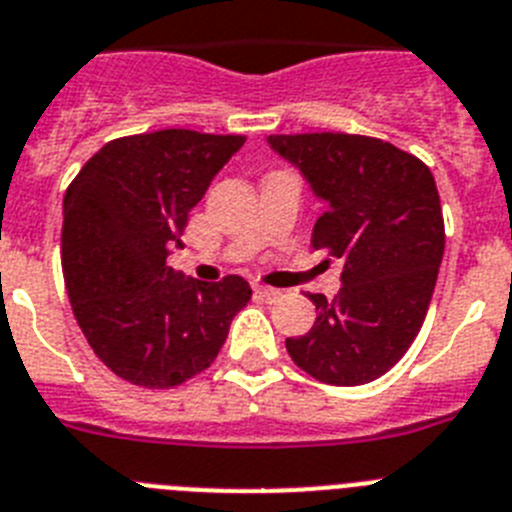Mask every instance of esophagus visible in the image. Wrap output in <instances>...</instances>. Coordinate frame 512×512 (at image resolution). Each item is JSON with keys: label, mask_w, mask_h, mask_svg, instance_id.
Returning <instances> with one entry per match:
<instances>
[{"label": "esophagus", "mask_w": 512, "mask_h": 512, "mask_svg": "<svg viewBox=\"0 0 512 512\" xmlns=\"http://www.w3.org/2000/svg\"><path fill=\"white\" fill-rule=\"evenodd\" d=\"M252 291H255V296H257V299L268 301V304H273V301H278V299H281V291H278V288H268V286H255V288H252Z\"/></svg>", "instance_id": "34e87169"}]
</instances>
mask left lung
I'll return each mask as SVG.
<instances>
[{"label": "left lung", "mask_w": 512, "mask_h": 512, "mask_svg": "<svg viewBox=\"0 0 512 512\" xmlns=\"http://www.w3.org/2000/svg\"><path fill=\"white\" fill-rule=\"evenodd\" d=\"M324 203L311 247L342 260L340 293H311L317 319L288 337L293 363L317 381L358 386L407 353L428 314L446 247L438 188L417 157L350 133L268 136Z\"/></svg>", "instance_id": "left-lung-1"}]
</instances>
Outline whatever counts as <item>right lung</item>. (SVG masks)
I'll return each instance as SVG.
<instances>
[{
  "instance_id": "add662e5",
  "label": "right lung",
  "mask_w": 512,
  "mask_h": 512,
  "mask_svg": "<svg viewBox=\"0 0 512 512\" xmlns=\"http://www.w3.org/2000/svg\"><path fill=\"white\" fill-rule=\"evenodd\" d=\"M244 136L167 128L102 146L64 195L61 265L71 309L105 366L149 389L219 355L252 288L198 283L167 265L188 216Z\"/></svg>"
}]
</instances>
